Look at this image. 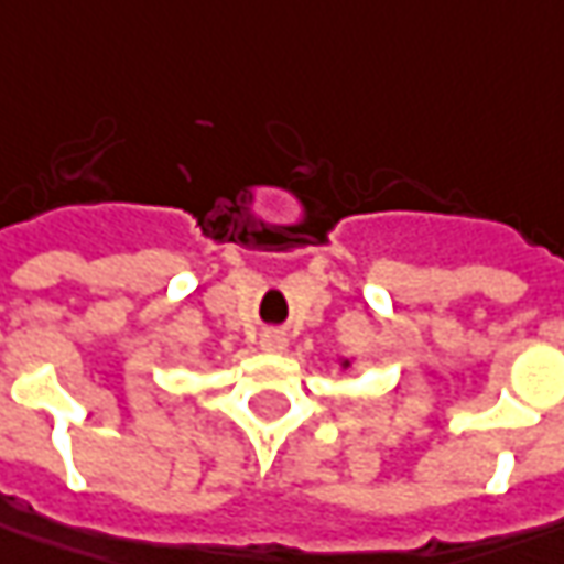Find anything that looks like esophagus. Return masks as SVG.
Returning <instances> with one entry per match:
<instances>
[{
  "label": "esophagus",
  "instance_id": "esophagus-1",
  "mask_svg": "<svg viewBox=\"0 0 564 564\" xmlns=\"http://www.w3.org/2000/svg\"><path fill=\"white\" fill-rule=\"evenodd\" d=\"M262 349L264 352H283L286 349V337H283L281 330H264Z\"/></svg>",
  "mask_w": 564,
  "mask_h": 564
}]
</instances>
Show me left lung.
<instances>
[{"mask_svg": "<svg viewBox=\"0 0 564 564\" xmlns=\"http://www.w3.org/2000/svg\"><path fill=\"white\" fill-rule=\"evenodd\" d=\"M352 368V359H340V371H349Z\"/></svg>", "mask_w": 564, "mask_h": 564, "instance_id": "left-lung-1", "label": "left lung"}]
</instances>
